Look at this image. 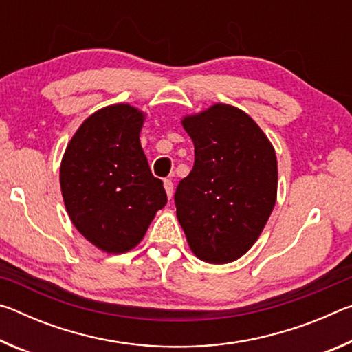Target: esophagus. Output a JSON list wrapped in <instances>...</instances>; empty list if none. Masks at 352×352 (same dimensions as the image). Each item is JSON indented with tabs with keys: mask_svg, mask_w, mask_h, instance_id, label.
I'll list each match as a JSON object with an SVG mask.
<instances>
[{
	"mask_svg": "<svg viewBox=\"0 0 352 352\" xmlns=\"http://www.w3.org/2000/svg\"><path fill=\"white\" fill-rule=\"evenodd\" d=\"M164 189H166V194H168V197L170 199L172 194H174V183L169 178H166L164 180Z\"/></svg>",
	"mask_w": 352,
	"mask_h": 352,
	"instance_id": "34e87169",
	"label": "esophagus"
}]
</instances>
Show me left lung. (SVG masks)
Masks as SVG:
<instances>
[{
    "label": "left lung",
    "instance_id": "left-lung-1",
    "mask_svg": "<svg viewBox=\"0 0 352 352\" xmlns=\"http://www.w3.org/2000/svg\"><path fill=\"white\" fill-rule=\"evenodd\" d=\"M182 124L195 160L174 195L178 222L197 258L211 264L236 261L258 239L275 206V151L236 107L216 104Z\"/></svg>",
    "mask_w": 352,
    "mask_h": 352
}]
</instances>
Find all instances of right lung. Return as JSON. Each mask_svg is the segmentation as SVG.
<instances>
[{
  "mask_svg": "<svg viewBox=\"0 0 352 352\" xmlns=\"http://www.w3.org/2000/svg\"><path fill=\"white\" fill-rule=\"evenodd\" d=\"M142 113L127 104L105 107L69 141L60 166V188L71 222L107 253H124L144 237L168 204L142 152Z\"/></svg>",
  "mask_w": 352,
  "mask_h": 352,
  "instance_id": "right-lung-1",
  "label": "right lung"
}]
</instances>
